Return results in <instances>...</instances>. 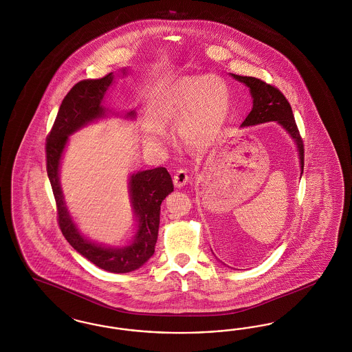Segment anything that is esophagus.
<instances>
[{"mask_svg":"<svg viewBox=\"0 0 352 352\" xmlns=\"http://www.w3.org/2000/svg\"><path fill=\"white\" fill-rule=\"evenodd\" d=\"M173 182H174V186H175L177 188L184 187V184L188 182L187 171H186L184 168H178V170H177V173H175V174H174V177H173Z\"/></svg>","mask_w":352,"mask_h":352,"instance_id":"34e87169","label":"esophagus"}]
</instances>
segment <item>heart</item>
I'll return each instance as SVG.
<instances>
[{
  "instance_id": "heart-1",
  "label": "heart",
  "mask_w": 352,
  "mask_h": 352,
  "mask_svg": "<svg viewBox=\"0 0 352 352\" xmlns=\"http://www.w3.org/2000/svg\"><path fill=\"white\" fill-rule=\"evenodd\" d=\"M231 98L227 84L211 75L184 76L166 87L154 102L159 121H145L144 132L151 142H162L164 125L179 124L178 134L186 146L201 148L212 141L228 118Z\"/></svg>"
}]
</instances>
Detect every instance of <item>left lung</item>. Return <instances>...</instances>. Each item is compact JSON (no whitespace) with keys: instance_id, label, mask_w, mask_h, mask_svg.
<instances>
[{"instance_id":"1","label":"left lung","mask_w":352,"mask_h":352,"mask_svg":"<svg viewBox=\"0 0 352 352\" xmlns=\"http://www.w3.org/2000/svg\"><path fill=\"white\" fill-rule=\"evenodd\" d=\"M234 80L248 87L252 98V111L241 122L240 128L253 126L264 122L276 121L289 134L297 148L301 174L303 173V144L300 132L296 125V120L292 112V107L285 99L284 95L273 85L264 83L260 79L252 76H240L230 74ZM226 265V264H224Z\"/></svg>"}]
</instances>
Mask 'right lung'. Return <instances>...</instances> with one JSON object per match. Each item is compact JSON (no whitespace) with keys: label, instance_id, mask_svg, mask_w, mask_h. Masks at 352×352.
<instances>
[{"label":"right lung","instance_id":"right-lung-1","mask_svg":"<svg viewBox=\"0 0 352 352\" xmlns=\"http://www.w3.org/2000/svg\"><path fill=\"white\" fill-rule=\"evenodd\" d=\"M122 78L128 68H121ZM115 82V74L75 84L62 101L46 144L47 175L58 206L59 226L71 247L96 267L112 273H129L140 269L154 254L160 228L161 203L174 191L171 177L165 168L132 173L128 179V192L133 211V237L124 245H107L91 240L82 232L68 210L60 184V165L69 135L91 122L118 116L102 105L105 94ZM135 120V111L121 115Z\"/></svg>","mask_w":352,"mask_h":352}]
</instances>
